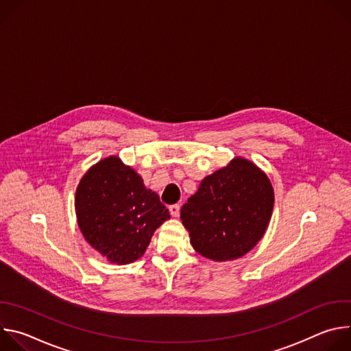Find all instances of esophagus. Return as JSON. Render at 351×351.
Returning a JSON list of instances; mask_svg holds the SVG:
<instances>
[{
	"label": "esophagus",
	"instance_id": "obj_1",
	"mask_svg": "<svg viewBox=\"0 0 351 351\" xmlns=\"http://www.w3.org/2000/svg\"><path fill=\"white\" fill-rule=\"evenodd\" d=\"M179 211H180V206H179V204H173V206L169 207V213H171V215H172L173 218L179 217Z\"/></svg>",
	"mask_w": 351,
	"mask_h": 351
}]
</instances>
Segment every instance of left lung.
<instances>
[{
    "instance_id": "left-lung-1",
    "label": "left lung",
    "mask_w": 351,
    "mask_h": 351,
    "mask_svg": "<svg viewBox=\"0 0 351 351\" xmlns=\"http://www.w3.org/2000/svg\"><path fill=\"white\" fill-rule=\"evenodd\" d=\"M274 187L254 162L234 157L206 176L180 210L190 244L213 261L243 257L263 239L274 210Z\"/></svg>"
}]
</instances>
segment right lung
<instances>
[{"label":"right lung","instance_id":"add662e5","mask_svg":"<svg viewBox=\"0 0 351 351\" xmlns=\"http://www.w3.org/2000/svg\"><path fill=\"white\" fill-rule=\"evenodd\" d=\"M75 211L86 241L118 265L138 260L157 228L171 218L158 194L117 156L99 160L83 175Z\"/></svg>","mask_w":351,"mask_h":351}]
</instances>
